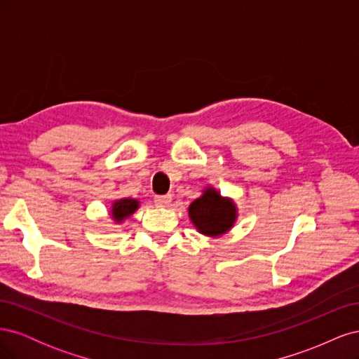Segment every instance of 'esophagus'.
I'll return each instance as SVG.
<instances>
[{
  "instance_id": "esophagus-1",
  "label": "esophagus",
  "mask_w": 359,
  "mask_h": 359,
  "mask_svg": "<svg viewBox=\"0 0 359 359\" xmlns=\"http://www.w3.org/2000/svg\"><path fill=\"white\" fill-rule=\"evenodd\" d=\"M154 202L157 206H169V203L172 202V196L170 194H163V196H156Z\"/></svg>"
}]
</instances>
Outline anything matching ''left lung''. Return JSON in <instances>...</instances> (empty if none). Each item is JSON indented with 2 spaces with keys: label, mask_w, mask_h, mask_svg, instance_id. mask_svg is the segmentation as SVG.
Here are the masks:
<instances>
[{
  "label": "left lung",
  "mask_w": 359,
  "mask_h": 359,
  "mask_svg": "<svg viewBox=\"0 0 359 359\" xmlns=\"http://www.w3.org/2000/svg\"><path fill=\"white\" fill-rule=\"evenodd\" d=\"M236 206L229 198H222L212 187H206L203 194L189 206L190 220L196 229L206 236H220L233 226Z\"/></svg>",
  "instance_id": "8db88e82"
}]
</instances>
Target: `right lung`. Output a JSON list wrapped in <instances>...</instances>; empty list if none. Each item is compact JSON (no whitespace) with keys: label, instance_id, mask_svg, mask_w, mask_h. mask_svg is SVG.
Instances as JSON below:
<instances>
[{"label":"right lung","instance_id":"1","mask_svg":"<svg viewBox=\"0 0 359 359\" xmlns=\"http://www.w3.org/2000/svg\"><path fill=\"white\" fill-rule=\"evenodd\" d=\"M139 208V202L136 199H119L112 203V210H111V217L115 220V223H121L126 219H128L136 210Z\"/></svg>","mask_w":359,"mask_h":359}]
</instances>
